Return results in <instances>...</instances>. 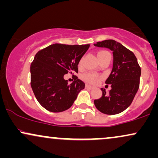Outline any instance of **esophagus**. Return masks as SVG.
Instances as JSON below:
<instances>
[{"mask_svg": "<svg viewBox=\"0 0 158 158\" xmlns=\"http://www.w3.org/2000/svg\"><path fill=\"white\" fill-rule=\"evenodd\" d=\"M85 88H88V89H92V88H93V87L90 86V85H85Z\"/></svg>", "mask_w": 158, "mask_h": 158, "instance_id": "34e87169", "label": "esophagus"}]
</instances>
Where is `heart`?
Instances as JSON below:
<instances>
[{
  "mask_svg": "<svg viewBox=\"0 0 158 158\" xmlns=\"http://www.w3.org/2000/svg\"><path fill=\"white\" fill-rule=\"evenodd\" d=\"M107 53H108V51H106V50H101V51H99V52H98V54H97L98 58L100 57V56L106 55V54H107ZM79 66H81V61H79ZM81 78H82V79L84 81H87V82L92 83V84H96V83H97L98 81L100 80V77H99V76L97 75V74L92 73H84L82 76H81Z\"/></svg>",
  "mask_w": 158,
  "mask_h": 158,
  "instance_id": "obj_1",
  "label": "heart"
}]
</instances>
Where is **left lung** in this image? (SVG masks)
Instances as JSON below:
<instances>
[{
	"instance_id": "left-lung-1",
	"label": "left lung",
	"mask_w": 158,
	"mask_h": 158,
	"mask_svg": "<svg viewBox=\"0 0 158 158\" xmlns=\"http://www.w3.org/2000/svg\"><path fill=\"white\" fill-rule=\"evenodd\" d=\"M94 46L110 49L114 56L113 68L106 81L111 89L106 93L101 88L102 97L94 100V105L103 114H119L131 104L139 89L140 67L133 52L114 40L99 41Z\"/></svg>"
}]
</instances>
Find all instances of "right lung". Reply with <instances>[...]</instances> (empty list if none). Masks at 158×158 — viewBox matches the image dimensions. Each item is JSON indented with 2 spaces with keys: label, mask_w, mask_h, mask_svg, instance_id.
Segmentation results:
<instances>
[{
  "label": "right lung",
  "mask_w": 158,
  "mask_h": 158,
  "mask_svg": "<svg viewBox=\"0 0 158 158\" xmlns=\"http://www.w3.org/2000/svg\"><path fill=\"white\" fill-rule=\"evenodd\" d=\"M90 44H53L39 50L30 66L31 87L38 102L51 112H61L72 106L85 83L73 75ZM70 73L74 81L68 85L64 79Z\"/></svg>",
  "instance_id": "add662e5"
}]
</instances>
